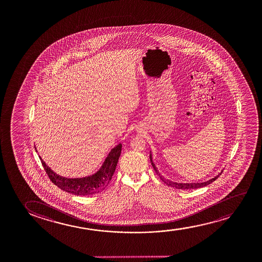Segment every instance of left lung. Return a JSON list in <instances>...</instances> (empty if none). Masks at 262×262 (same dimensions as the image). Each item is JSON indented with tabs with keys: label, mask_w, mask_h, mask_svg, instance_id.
I'll list each match as a JSON object with an SVG mask.
<instances>
[{
	"label": "left lung",
	"mask_w": 262,
	"mask_h": 262,
	"mask_svg": "<svg viewBox=\"0 0 262 262\" xmlns=\"http://www.w3.org/2000/svg\"><path fill=\"white\" fill-rule=\"evenodd\" d=\"M150 161L151 165L153 166V168L155 169L156 172L158 173V176L160 177V179H161L164 183H166L168 186L172 187V188H176V189L190 190V189H197V188H201V187L207 186L208 184H210V183H213L215 179H217L219 176H221V173H222V171H221V172H219V174H216L214 178H211V179H209L208 181H206V182H203V183H176V182H172V181H170V180L166 179V178H165V177L162 176L161 173L159 172L158 167L156 166L154 161H153V157H152V153H151V151Z\"/></svg>",
	"instance_id": "left-lung-1"
}]
</instances>
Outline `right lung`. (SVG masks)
<instances>
[{
	"mask_svg": "<svg viewBox=\"0 0 262 262\" xmlns=\"http://www.w3.org/2000/svg\"><path fill=\"white\" fill-rule=\"evenodd\" d=\"M122 144L119 143L115 147H113L111 151L108 153L107 157L104 158V161L103 162L100 168L98 169L97 172L90 176L79 178H68L57 174L46 164V162L43 161L40 156L39 158L47 176H49L51 181L56 186L69 193L86 196L97 193L106 188L115 173V168L122 152ZM35 149L37 152L36 146Z\"/></svg>",
	"mask_w": 262,
	"mask_h": 262,
	"instance_id": "obj_1",
	"label": "right lung"
}]
</instances>
